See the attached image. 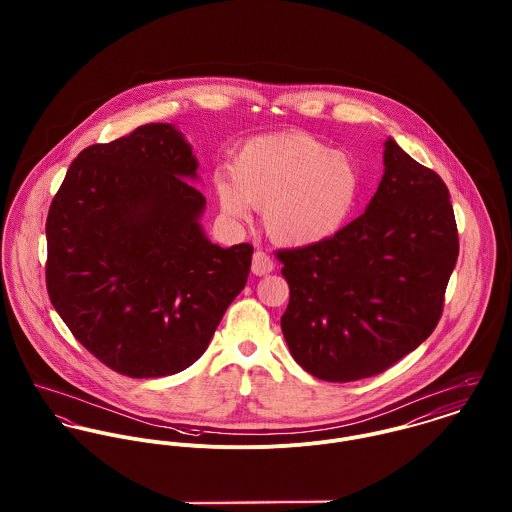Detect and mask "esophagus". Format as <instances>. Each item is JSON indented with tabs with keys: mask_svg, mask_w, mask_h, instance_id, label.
I'll use <instances>...</instances> for the list:
<instances>
[{
	"mask_svg": "<svg viewBox=\"0 0 512 512\" xmlns=\"http://www.w3.org/2000/svg\"><path fill=\"white\" fill-rule=\"evenodd\" d=\"M272 270H274V260L266 252H262V250L254 252V256H252V272L256 276H266Z\"/></svg>",
	"mask_w": 512,
	"mask_h": 512,
	"instance_id": "34e87169",
	"label": "esophagus"
}]
</instances>
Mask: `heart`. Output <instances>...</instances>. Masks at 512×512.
<instances>
[{
  "instance_id": "b5f03b06",
  "label": "heart",
  "mask_w": 512,
  "mask_h": 512,
  "mask_svg": "<svg viewBox=\"0 0 512 512\" xmlns=\"http://www.w3.org/2000/svg\"><path fill=\"white\" fill-rule=\"evenodd\" d=\"M232 181L217 179L226 215L248 217V205L264 211L272 240L286 246L321 242L351 217L361 173L353 157L307 136L278 134L250 140L232 165Z\"/></svg>"
}]
</instances>
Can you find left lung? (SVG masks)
<instances>
[{"label":"left lung","instance_id":"8db88e82","mask_svg":"<svg viewBox=\"0 0 512 512\" xmlns=\"http://www.w3.org/2000/svg\"><path fill=\"white\" fill-rule=\"evenodd\" d=\"M365 213L333 236L278 250L295 363L327 382L384 372L436 329L459 256L449 191L394 140Z\"/></svg>","mask_w":512,"mask_h":512}]
</instances>
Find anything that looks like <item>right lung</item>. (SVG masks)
<instances>
[{"label":"right lung","instance_id":"obj_1","mask_svg":"<svg viewBox=\"0 0 512 512\" xmlns=\"http://www.w3.org/2000/svg\"><path fill=\"white\" fill-rule=\"evenodd\" d=\"M191 146L146 124L82 149L47 217V292L74 339L130 378L185 370L244 290L254 248L213 244Z\"/></svg>","mask_w":512,"mask_h":512}]
</instances>
